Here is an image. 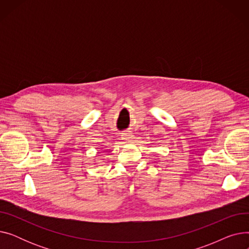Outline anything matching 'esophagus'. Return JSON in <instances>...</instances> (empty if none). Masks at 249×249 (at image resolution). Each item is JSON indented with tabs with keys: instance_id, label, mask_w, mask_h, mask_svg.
<instances>
[{
	"instance_id": "obj_1",
	"label": "esophagus",
	"mask_w": 249,
	"mask_h": 249,
	"mask_svg": "<svg viewBox=\"0 0 249 249\" xmlns=\"http://www.w3.org/2000/svg\"><path fill=\"white\" fill-rule=\"evenodd\" d=\"M133 135H132V133L131 132H124L123 134H122V138L123 139H125V140H127V141H131L132 139H133Z\"/></svg>"
}]
</instances>
